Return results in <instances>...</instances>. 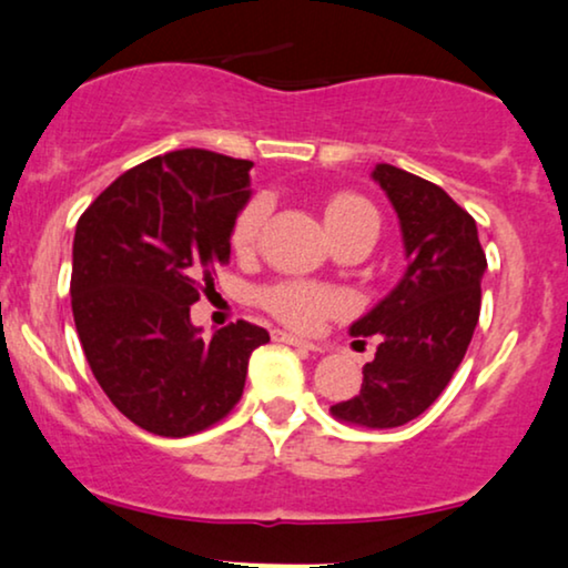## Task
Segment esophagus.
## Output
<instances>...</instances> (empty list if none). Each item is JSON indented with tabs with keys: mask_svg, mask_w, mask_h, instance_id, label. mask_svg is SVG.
I'll return each mask as SVG.
<instances>
[{
	"mask_svg": "<svg viewBox=\"0 0 568 568\" xmlns=\"http://www.w3.org/2000/svg\"><path fill=\"white\" fill-rule=\"evenodd\" d=\"M272 339H275V343L293 345V347H304V351H312V353H322L320 345L308 343V339H301L296 335H291V332H283V329H272Z\"/></svg>",
	"mask_w": 568,
	"mask_h": 568,
	"instance_id": "esophagus-1",
	"label": "esophagus"
}]
</instances>
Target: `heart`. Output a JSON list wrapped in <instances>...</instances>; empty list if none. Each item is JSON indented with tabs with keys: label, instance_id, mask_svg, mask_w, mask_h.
<instances>
[{
	"label": "heart",
	"instance_id": "b5f03b06",
	"mask_svg": "<svg viewBox=\"0 0 568 568\" xmlns=\"http://www.w3.org/2000/svg\"><path fill=\"white\" fill-rule=\"evenodd\" d=\"M264 215H267V200H262V196H256V200H252L244 210H241L231 233L233 248H236V252H246V248L254 246L264 223ZM324 221H327V225L374 223L376 229H379L374 207L355 194L335 196L327 205V210H324ZM262 304L272 316H277L280 322L301 332H312L320 327L324 320L345 312V298L339 296L337 291L322 288V285L312 283L272 285V288L262 293Z\"/></svg>",
	"mask_w": 568,
	"mask_h": 568
}]
</instances>
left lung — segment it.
I'll use <instances>...</instances> for the list:
<instances>
[{
	"label": "left lung",
	"mask_w": 568,
	"mask_h": 568,
	"mask_svg": "<svg viewBox=\"0 0 568 568\" xmlns=\"http://www.w3.org/2000/svg\"><path fill=\"white\" fill-rule=\"evenodd\" d=\"M376 184L399 217L407 267L399 283L351 335H379L361 392L329 407L337 420L397 428L426 413L463 363L480 316L486 252L473 215L442 186L397 165L376 163Z\"/></svg>",
	"instance_id": "1"
}]
</instances>
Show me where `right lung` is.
Returning <instances> with one entry per match:
<instances>
[{
	"label": "right lung",
	"instance_id": "1",
	"mask_svg": "<svg viewBox=\"0 0 568 568\" xmlns=\"http://www.w3.org/2000/svg\"><path fill=\"white\" fill-rule=\"evenodd\" d=\"M252 161L186 148L150 158L103 189L72 244V314L90 372L134 426L181 438L241 399L267 329L239 320L200 335L189 306L215 291Z\"/></svg>",
	"mask_w": 568,
	"mask_h": 568
}]
</instances>
